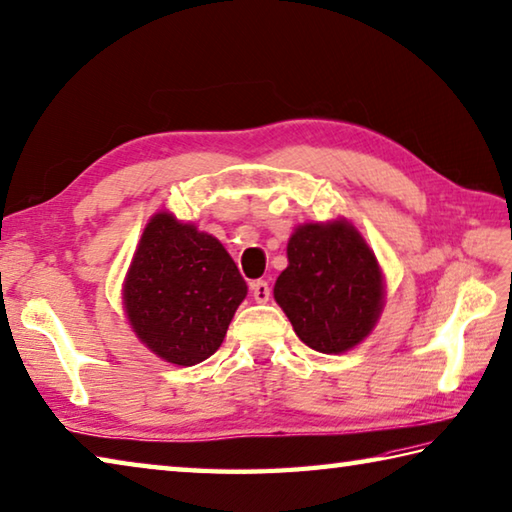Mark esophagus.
Wrapping results in <instances>:
<instances>
[{"instance_id": "esophagus-1", "label": "esophagus", "mask_w": 512, "mask_h": 512, "mask_svg": "<svg viewBox=\"0 0 512 512\" xmlns=\"http://www.w3.org/2000/svg\"><path fill=\"white\" fill-rule=\"evenodd\" d=\"M250 291H253V297L257 302H268V297H271V286L264 280L250 282Z\"/></svg>"}]
</instances>
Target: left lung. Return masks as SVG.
Returning a JSON list of instances; mask_svg holds the SVG:
<instances>
[{
    "label": "left lung",
    "mask_w": 512,
    "mask_h": 512,
    "mask_svg": "<svg viewBox=\"0 0 512 512\" xmlns=\"http://www.w3.org/2000/svg\"><path fill=\"white\" fill-rule=\"evenodd\" d=\"M275 302L304 345L342 353L365 340L383 311L385 284L374 250L349 221L302 224L288 239Z\"/></svg>",
    "instance_id": "left-lung-1"
}]
</instances>
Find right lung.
I'll list each match as a JSON object with an SVG mask.
<instances>
[{"instance_id":"right-lung-1","label":"right lung","mask_w":512,"mask_h":512,"mask_svg":"<svg viewBox=\"0 0 512 512\" xmlns=\"http://www.w3.org/2000/svg\"><path fill=\"white\" fill-rule=\"evenodd\" d=\"M248 286L217 237L156 212L123 284V304L138 340L165 362L192 367L226 338Z\"/></svg>"}]
</instances>
